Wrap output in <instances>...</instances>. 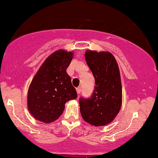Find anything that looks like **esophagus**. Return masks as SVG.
<instances>
[{
	"instance_id": "esophagus-1",
	"label": "esophagus",
	"mask_w": 158,
	"mask_h": 158,
	"mask_svg": "<svg viewBox=\"0 0 158 158\" xmlns=\"http://www.w3.org/2000/svg\"><path fill=\"white\" fill-rule=\"evenodd\" d=\"M81 87H77V94H79L81 93Z\"/></svg>"
}]
</instances>
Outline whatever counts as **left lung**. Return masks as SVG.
<instances>
[{
	"label": "left lung",
	"instance_id": "obj_1",
	"mask_svg": "<svg viewBox=\"0 0 158 158\" xmlns=\"http://www.w3.org/2000/svg\"><path fill=\"white\" fill-rule=\"evenodd\" d=\"M87 65L95 78V87L89 98H79L83 119L96 127L113 121L122 104V87L118 65L110 52L87 50Z\"/></svg>",
	"mask_w": 158,
	"mask_h": 158
}]
</instances>
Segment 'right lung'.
Masks as SVG:
<instances>
[{"label":"right lung","instance_id":"1","mask_svg":"<svg viewBox=\"0 0 158 158\" xmlns=\"http://www.w3.org/2000/svg\"><path fill=\"white\" fill-rule=\"evenodd\" d=\"M73 52L62 50L51 54L38 70L28 90V110L37 120L51 123L59 118L67 102L77 98L66 72Z\"/></svg>","mask_w":158,"mask_h":158}]
</instances>
